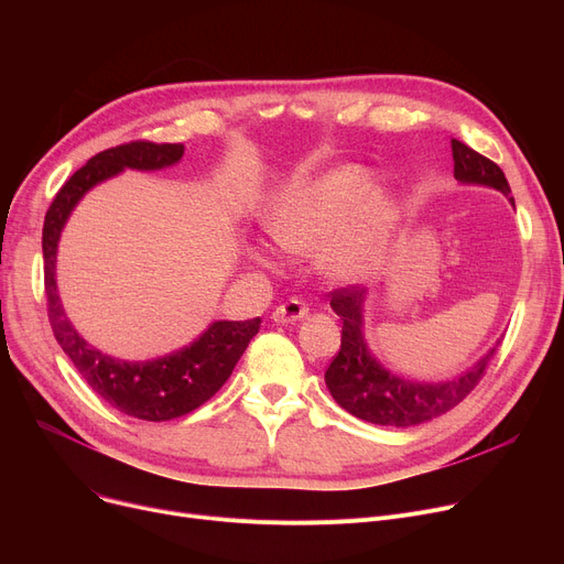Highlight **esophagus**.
Segmentation results:
<instances>
[{"instance_id": "obj_1", "label": "esophagus", "mask_w": 564, "mask_h": 564, "mask_svg": "<svg viewBox=\"0 0 564 564\" xmlns=\"http://www.w3.org/2000/svg\"><path fill=\"white\" fill-rule=\"evenodd\" d=\"M306 313H308V306H306L302 300L292 297V300H288L285 304H281V306L274 308L272 319L279 322V324H292V322L302 319Z\"/></svg>"}]
</instances>
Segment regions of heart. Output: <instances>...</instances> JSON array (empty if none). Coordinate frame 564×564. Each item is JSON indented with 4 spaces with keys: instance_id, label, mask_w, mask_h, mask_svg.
Returning a JSON list of instances; mask_svg holds the SVG:
<instances>
[{
    "instance_id": "b5f03b06",
    "label": "heart",
    "mask_w": 564,
    "mask_h": 564,
    "mask_svg": "<svg viewBox=\"0 0 564 564\" xmlns=\"http://www.w3.org/2000/svg\"><path fill=\"white\" fill-rule=\"evenodd\" d=\"M370 173L345 164L313 181L285 189L264 217L272 240L290 251L322 249L324 270L338 279L372 274L389 249L395 228V205L383 194H370ZM272 264V256L251 249Z\"/></svg>"
}]
</instances>
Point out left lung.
Listing matches in <instances>:
<instances>
[{"label":"left lung","instance_id":"1","mask_svg":"<svg viewBox=\"0 0 564 564\" xmlns=\"http://www.w3.org/2000/svg\"><path fill=\"white\" fill-rule=\"evenodd\" d=\"M455 177L466 185H485L510 196V185L506 173L498 164L476 153L466 143L453 139ZM514 205V198L510 196ZM364 288H338L332 292V308L343 319L340 351L332 366L324 372L329 393L334 400L347 409L351 416L361 421L387 425V427H411L432 421L441 413L457 406L473 389L478 387L489 361L494 359L496 347L485 357L448 381H411L402 379L383 368L368 349L364 338Z\"/></svg>","mask_w":564,"mask_h":564}]
</instances>
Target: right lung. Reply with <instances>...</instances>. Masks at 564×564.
<instances>
[{"label": "right lung", "mask_w": 564, "mask_h": 564, "mask_svg": "<svg viewBox=\"0 0 564 564\" xmlns=\"http://www.w3.org/2000/svg\"><path fill=\"white\" fill-rule=\"evenodd\" d=\"M183 143L130 141L109 148L75 171L54 196L43 224L47 317L56 343L82 379L105 402L139 421H171L210 400L230 377L247 345L260 329V317L245 322H213L192 345L153 361H121L88 345L64 313L56 292L58 237L79 198L123 169L155 171L183 158Z\"/></svg>", "instance_id": "add662e5"}]
</instances>
